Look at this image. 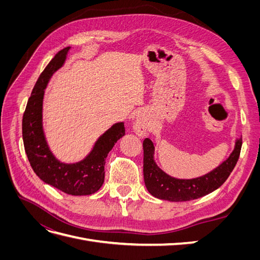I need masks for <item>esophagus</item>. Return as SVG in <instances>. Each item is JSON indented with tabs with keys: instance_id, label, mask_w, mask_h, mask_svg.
<instances>
[{
	"instance_id": "1",
	"label": "esophagus",
	"mask_w": 260,
	"mask_h": 260,
	"mask_svg": "<svg viewBox=\"0 0 260 260\" xmlns=\"http://www.w3.org/2000/svg\"><path fill=\"white\" fill-rule=\"evenodd\" d=\"M133 130L139 136H145L148 132V123L144 115H140L137 118L135 123H133Z\"/></svg>"
}]
</instances>
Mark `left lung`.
<instances>
[{
	"label": "left lung",
	"instance_id": "1",
	"mask_svg": "<svg viewBox=\"0 0 260 260\" xmlns=\"http://www.w3.org/2000/svg\"><path fill=\"white\" fill-rule=\"evenodd\" d=\"M242 139L237 141L229 158L209 174L191 180H181L165 174L154 161V145L149 139L143 141V175L147 191L157 199L170 202H186L200 199L221 186L238 162Z\"/></svg>",
	"mask_w": 260,
	"mask_h": 260
}]
</instances>
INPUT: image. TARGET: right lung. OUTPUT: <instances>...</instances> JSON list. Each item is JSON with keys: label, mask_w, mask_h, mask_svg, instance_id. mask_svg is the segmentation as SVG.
I'll use <instances>...</instances> for the list:
<instances>
[{"label": "right lung", "mask_w": 260, "mask_h": 260, "mask_svg": "<svg viewBox=\"0 0 260 260\" xmlns=\"http://www.w3.org/2000/svg\"><path fill=\"white\" fill-rule=\"evenodd\" d=\"M69 49L68 46L55 55L37 80L22 116V140L31 167L45 183L66 194L90 195L99 191L104 182L105 159L124 135V124L119 122L108 129L80 162L62 164L53 156L42 130V101L49 79L64 64Z\"/></svg>", "instance_id": "right-lung-1"}]
</instances>
